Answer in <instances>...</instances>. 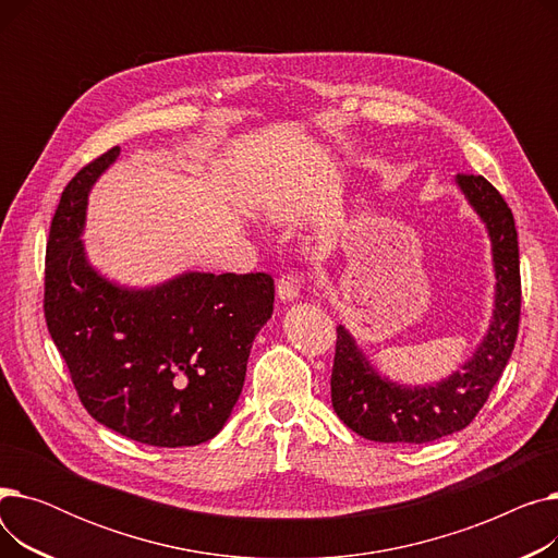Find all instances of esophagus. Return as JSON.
Returning <instances> with one entry per match:
<instances>
[{
  "mask_svg": "<svg viewBox=\"0 0 558 558\" xmlns=\"http://www.w3.org/2000/svg\"><path fill=\"white\" fill-rule=\"evenodd\" d=\"M301 296V280L294 274H287L278 280V299L282 303H294Z\"/></svg>",
  "mask_w": 558,
  "mask_h": 558,
  "instance_id": "obj_1",
  "label": "esophagus"
}]
</instances>
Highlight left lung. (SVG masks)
<instances>
[{"mask_svg": "<svg viewBox=\"0 0 558 558\" xmlns=\"http://www.w3.org/2000/svg\"><path fill=\"white\" fill-rule=\"evenodd\" d=\"M454 185L486 226L493 255L495 296L486 335L461 364L432 385H400L379 373L355 337L337 328L332 407L353 432L377 444H429L471 423L500 379L518 337L520 255L515 221L507 201L484 175L459 173Z\"/></svg>", "mask_w": 558, "mask_h": 558, "instance_id": "left-lung-1", "label": "left lung"}]
</instances>
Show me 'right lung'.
Here are the masks:
<instances>
[{
  "mask_svg": "<svg viewBox=\"0 0 558 558\" xmlns=\"http://www.w3.org/2000/svg\"><path fill=\"white\" fill-rule=\"evenodd\" d=\"M120 146L83 167L58 203L45 318L97 423L156 448L210 441L240 400L255 335L274 314L269 274L185 271L154 287L108 280L87 259V196Z\"/></svg>",
  "mask_w": 558,
  "mask_h": 558,
  "instance_id": "obj_1",
  "label": "right lung"
}]
</instances>
